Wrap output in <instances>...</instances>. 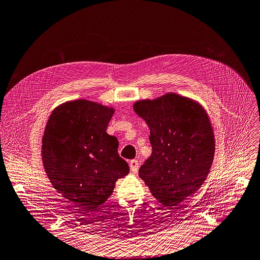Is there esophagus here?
<instances>
[{
  "label": "esophagus",
  "mask_w": 260,
  "mask_h": 260,
  "mask_svg": "<svg viewBox=\"0 0 260 260\" xmlns=\"http://www.w3.org/2000/svg\"><path fill=\"white\" fill-rule=\"evenodd\" d=\"M129 168H131V171L134 172V173H137L138 172V169H139V162L137 159H132L129 161Z\"/></svg>",
  "instance_id": "34e87169"
}]
</instances>
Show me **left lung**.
<instances>
[{
  "label": "left lung",
  "mask_w": 260,
  "mask_h": 260,
  "mask_svg": "<svg viewBox=\"0 0 260 260\" xmlns=\"http://www.w3.org/2000/svg\"><path fill=\"white\" fill-rule=\"evenodd\" d=\"M146 121L152 153L139 176L152 196L176 209L205 181L215 155V136L209 117L196 101L176 93L134 104Z\"/></svg>",
  "instance_id": "left-lung-1"
}]
</instances>
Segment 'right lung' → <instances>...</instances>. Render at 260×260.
Here are the masks:
<instances>
[{
    "label": "right lung",
    "instance_id": "1",
    "mask_svg": "<svg viewBox=\"0 0 260 260\" xmlns=\"http://www.w3.org/2000/svg\"><path fill=\"white\" fill-rule=\"evenodd\" d=\"M115 110L87 100L66 102L52 112L42 137L43 167L57 192L94 212L129 172L107 134Z\"/></svg>",
    "mask_w": 260,
    "mask_h": 260
}]
</instances>
